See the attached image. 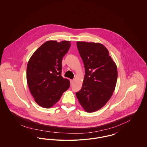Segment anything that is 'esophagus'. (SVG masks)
I'll return each mask as SVG.
<instances>
[{
	"instance_id": "esophagus-1",
	"label": "esophagus",
	"mask_w": 147,
	"mask_h": 147,
	"mask_svg": "<svg viewBox=\"0 0 147 147\" xmlns=\"http://www.w3.org/2000/svg\"><path fill=\"white\" fill-rule=\"evenodd\" d=\"M70 84L71 85H73L74 83V80H70Z\"/></svg>"
}]
</instances>
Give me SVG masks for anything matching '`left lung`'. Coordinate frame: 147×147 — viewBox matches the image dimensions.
I'll list each match as a JSON object with an SVG mask.
<instances>
[{
	"label": "left lung",
	"mask_w": 147,
	"mask_h": 147,
	"mask_svg": "<svg viewBox=\"0 0 147 147\" xmlns=\"http://www.w3.org/2000/svg\"><path fill=\"white\" fill-rule=\"evenodd\" d=\"M85 74L77 98L88 112L101 109L112 96L117 79V66L109 52L100 43L77 42Z\"/></svg>",
	"instance_id": "1"
}]
</instances>
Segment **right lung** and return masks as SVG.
Listing matches in <instances>:
<instances>
[{
	"mask_svg": "<svg viewBox=\"0 0 147 147\" xmlns=\"http://www.w3.org/2000/svg\"><path fill=\"white\" fill-rule=\"evenodd\" d=\"M70 41H48L37 49L28 61L26 79L35 102L49 109L57 103L70 86L61 76L62 59L70 48Z\"/></svg>",
	"mask_w": 147,
	"mask_h": 147,
	"instance_id": "add662e5",
	"label": "right lung"
}]
</instances>
